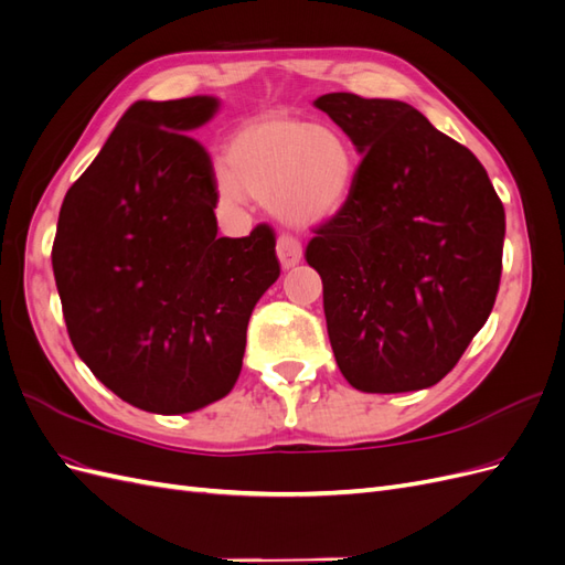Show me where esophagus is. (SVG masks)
Segmentation results:
<instances>
[{
	"label": "esophagus",
	"mask_w": 565,
	"mask_h": 565,
	"mask_svg": "<svg viewBox=\"0 0 565 565\" xmlns=\"http://www.w3.org/2000/svg\"><path fill=\"white\" fill-rule=\"evenodd\" d=\"M278 259L282 268H292L301 262V243L292 235L278 237Z\"/></svg>",
	"instance_id": "obj_1"
}]
</instances>
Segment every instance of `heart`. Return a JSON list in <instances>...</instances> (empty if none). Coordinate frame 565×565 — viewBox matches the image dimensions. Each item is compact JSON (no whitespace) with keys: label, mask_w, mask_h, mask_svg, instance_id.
Returning <instances> with one entry per match:
<instances>
[{"label":"heart","mask_w":565,"mask_h":565,"mask_svg":"<svg viewBox=\"0 0 565 565\" xmlns=\"http://www.w3.org/2000/svg\"><path fill=\"white\" fill-rule=\"evenodd\" d=\"M226 160L221 195L235 204L252 195L301 228L332 218L355 183L353 150L337 131L282 115L245 122L231 136Z\"/></svg>","instance_id":"b5f03b06"}]
</instances>
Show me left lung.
Returning <instances> with one entry per match:
<instances>
[{"label":"left lung","instance_id":"8db88e82","mask_svg":"<svg viewBox=\"0 0 565 565\" xmlns=\"http://www.w3.org/2000/svg\"><path fill=\"white\" fill-rule=\"evenodd\" d=\"M313 106L363 156L347 204L306 247L337 365L365 393L429 388L492 311L502 202L473 152L403 100L339 92Z\"/></svg>","mask_w":565,"mask_h":565}]
</instances>
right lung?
Segmentation results:
<instances>
[{
    "instance_id": "1",
    "label": "right lung",
    "mask_w": 565,
    "mask_h": 565,
    "mask_svg": "<svg viewBox=\"0 0 565 565\" xmlns=\"http://www.w3.org/2000/svg\"><path fill=\"white\" fill-rule=\"evenodd\" d=\"M218 98L136 100L65 193L51 264L73 347L129 405L183 415L224 398L247 322L278 280L276 233L216 237L212 160L188 136Z\"/></svg>"
}]
</instances>
